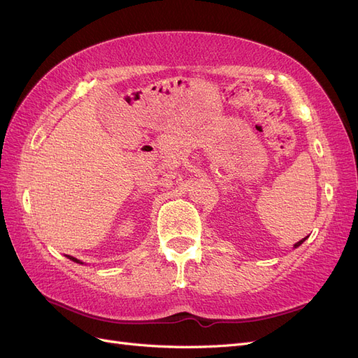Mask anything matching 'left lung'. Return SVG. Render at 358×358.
Instances as JSON below:
<instances>
[{"instance_id": "1", "label": "left lung", "mask_w": 358, "mask_h": 358, "mask_svg": "<svg viewBox=\"0 0 358 358\" xmlns=\"http://www.w3.org/2000/svg\"><path fill=\"white\" fill-rule=\"evenodd\" d=\"M305 241H306V237H305V239H301V241H300V242H297V243H296V245H294V248H297V246H300V245H301V243H303V242H305Z\"/></svg>"}]
</instances>
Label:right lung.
<instances>
[{
  "instance_id": "right-lung-1",
  "label": "right lung",
  "mask_w": 358,
  "mask_h": 358,
  "mask_svg": "<svg viewBox=\"0 0 358 358\" xmlns=\"http://www.w3.org/2000/svg\"><path fill=\"white\" fill-rule=\"evenodd\" d=\"M69 258H70V259H73V262H76V263H80L78 258H74V257H71V255H69ZM80 264H82V263H80Z\"/></svg>"
}]
</instances>
